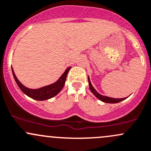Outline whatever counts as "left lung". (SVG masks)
Instances as JSON below:
<instances>
[{
    "label": "left lung",
    "instance_id": "8db88e82",
    "mask_svg": "<svg viewBox=\"0 0 151 151\" xmlns=\"http://www.w3.org/2000/svg\"><path fill=\"white\" fill-rule=\"evenodd\" d=\"M88 82H89V88L90 89V91L94 94V96L96 97L97 98L100 100V101H103L104 103H108V104H116V103H119L121 101H124V100L126 99L127 98H110V97H107V96H104L101 95L100 93H98V92L96 91V89L93 87L92 85L91 82H90V78L88 77Z\"/></svg>",
    "mask_w": 151,
    "mask_h": 151
}]
</instances>
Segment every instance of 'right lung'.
Returning <instances> with one entry per match:
<instances>
[{
    "label": "right lung",
    "instance_id": "obj_1",
    "mask_svg": "<svg viewBox=\"0 0 151 151\" xmlns=\"http://www.w3.org/2000/svg\"><path fill=\"white\" fill-rule=\"evenodd\" d=\"M12 69L14 80H15L16 82H17V85H18L19 88H20V90H21L25 95H27V96H29V98H32V99L37 100V101H45V100H47L50 99V98H53V97L56 96V95L62 90L63 86H64L65 82H66V76H67L68 72H69L71 67L70 66L68 67L67 69L65 70L64 72H63L62 75L60 77V78L58 79L56 82H54V83L38 89H30L24 86L21 82L19 81L17 77H16L15 74H14V71L13 70V68H12Z\"/></svg>",
    "mask_w": 151,
    "mask_h": 151
}]
</instances>
